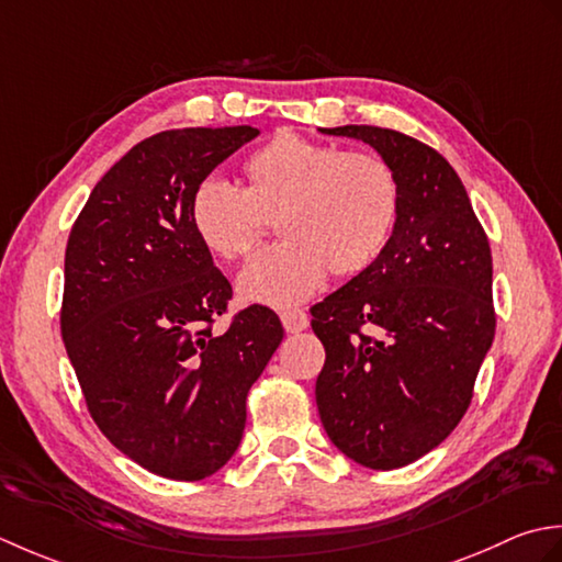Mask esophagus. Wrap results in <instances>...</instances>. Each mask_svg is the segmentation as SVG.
<instances>
[{
  "label": "esophagus",
  "mask_w": 562,
  "mask_h": 562,
  "mask_svg": "<svg viewBox=\"0 0 562 562\" xmlns=\"http://www.w3.org/2000/svg\"><path fill=\"white\" fill-rule=\"evenodd\" d=\"M281 323H283V329L289 331V335H297V331L307 329L311 319H307V315L303 311H285V313H281Z\"/></svg>",
  "instance_id": "obj_1"
}]
</instances>
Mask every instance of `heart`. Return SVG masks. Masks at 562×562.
Listing matches in <instances>:
<instances>
[{
    "instance_id": "obj_1",
    "label": "heart",
    "mask_w": 562,
    "mask_h": 562,
    "mask_svg": "<svg viewBox=\"0 0 562 562\" xmlns=\"http://www.w3.org/2000/svg\"><path fill=\"white\" fill-rule=\"evenodd\" d=\"M397 179L381 157L339 153L295 133L273 135L239 167V189L203 181L189 203L199 243L223 261L245 257L273 217L281 243L237 277L247 303L295 305L325 283L369 269L391 239Z\"/></svg>"
}]
</instances>
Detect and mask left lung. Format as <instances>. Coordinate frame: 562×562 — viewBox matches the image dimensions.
I'll list each match as a JSON object with an SVG mask.
<instances>
[{
  "instance_id": "left-lung-1",
  "label": "left lung",
  "mask_w": 562,
  "mask_h": 562,
  "mask_svg": "<svg viewBox=\"0 0 562 562\" xmlns=\"http://www.w3.org/2000/svg\"><path fill=\"white\" fill-rule=\"evenodd\" d=\"M319 131L371 145L397 179L381 257L311 307L327 353L315 383L327 437L359 465L393 471L437 449L471 405L495 339L490 243L429 145L375 125Z\"/></svg>"
}]
</instances>
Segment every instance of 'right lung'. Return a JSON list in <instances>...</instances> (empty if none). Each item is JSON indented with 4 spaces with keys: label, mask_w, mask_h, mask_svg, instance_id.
Masks as SVG:
<instances>
[{
    "label": "right lung",
    "mask_w": 562,
    "mask_h": 562,
    "mask_svg": "<svg viewBox=\"0 0 562 562\" xmlns=\"http://www.w3.org/2000/svg\"><path fill=\"white\" fill-rule=\"evenodd\" d=\"M257 135L231 125L137 143L89 193L65 249L60 329L91 417L131 461L181 483L231 461L249 387L283 339L265 305L213 335L233 289L189 217L203 179Z\"/></svg>",
    "instance_id": "1"
}]
</instances>
